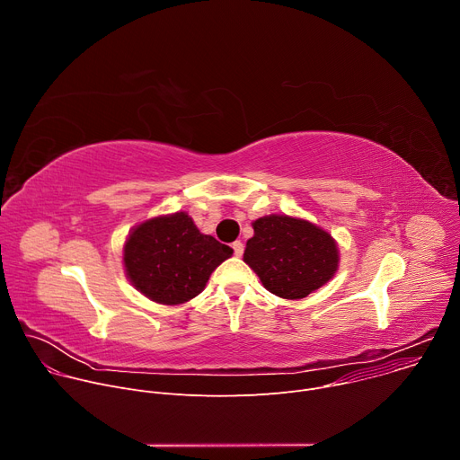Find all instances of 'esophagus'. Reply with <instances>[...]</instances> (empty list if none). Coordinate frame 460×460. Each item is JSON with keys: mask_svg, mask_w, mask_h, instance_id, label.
Segmentation results:
<instances>
[{"mask_svg": "<svg viewBox=\"0 0 460 460\" xmlns=\"http://www.w3.org/2000/svg\"><path fill=\"white\" fill-rule=\"evenodd\" d=\"M233 251H234V256H242V252H243V243H242V242H234V243H233Z\"/></svg>", "mask_w": 460, "mask_h": 460, "instance_id": "34e87169", "label": "esophagus"}]
</instances>
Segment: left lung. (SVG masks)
<instances>
[{"mask_svg":"<svg viewBox=\"0 0 460 460\" xmlns=\"http://www.w3.org/2000/svg\"><path fill=\"white\" fill-rule=\"evenodd\" d=\"M243 261L270 293L298 300L330 282L339 270V247L318 226L288 215L252 222Z\"/></svg>","mask_w":460,"mask_h":460,"instance_id":"obj_1","label":"left lung"}]
</instances>
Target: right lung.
Listing matches in <instances>:
<instances>
[{
  "instance_id": "add662e5",
  "label": "right lung",
  "mask_w": 460,
  "mask_h": 460,
  "mask_svg": "<svg viewBox=\"0 0 460 460\" xmlns=\"http://www.w3.org/2000/svg\"><path fill=\"white\" fill-rule=\"evenodd\" d=\"M233 249L204 234L180 211L142 222L123 245L128 282L153 302L178 305L200 295Z\"/></svg>"
}]
</instances>
